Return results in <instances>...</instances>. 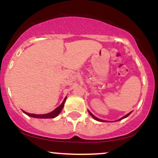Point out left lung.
<instances>
[{"mask_svg":"<svg viewBox=\"0 0 158 158\" xmlns=\"http://www.w3.org/2000/svg\"><path fill=\"white\" fill-rule=\"evenodd\" d=\"M88 113H89V114H90V116H91V117H93V118H94V119H95V120H97V121H99V122H109V121L103 120V119H99V118H98V117H95V116H94V114H92V113H91V112H90V110H88ZM131 113H132V111H131V112H129V113H128V114H126V115H125V116H124V117H122V118H120V119H117V120H116V121H119V120H121V119H125V118H126V117H128V116H129V115H130V114H131ZM116 121H113V122H116Z\"/></svg>","mask_w":158,"mask_h":158,"instance_id":"obj_1","label":"left lung"}]
</instances>
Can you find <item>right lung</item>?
Returning <instances> with one entry per match:
<instances>
[{
	"label": "right lung",
	"instance_id": "add662e5",
	"mask_svg": "<svg viewBox=\"0 0 158 158\" xmlns=\"http://www.w3.org/2000/svg\"><path fill=\"white\" fill-rule=\"evenodd\" d=\"M67 97H65V98L63 100V102H61V104L59 106H58L56 109H54L52 111L50 112V113L48 114H30V113H27V112L24 111V110H22V111L25 114H27V116L29 117H34V118H39V119H53L55 117H57L60 112L62 110L63 107L64 106V102L66 101Z\"/></svg>",
	"mask_w": 158,
	"mask_h": 158
}]
</instances>
